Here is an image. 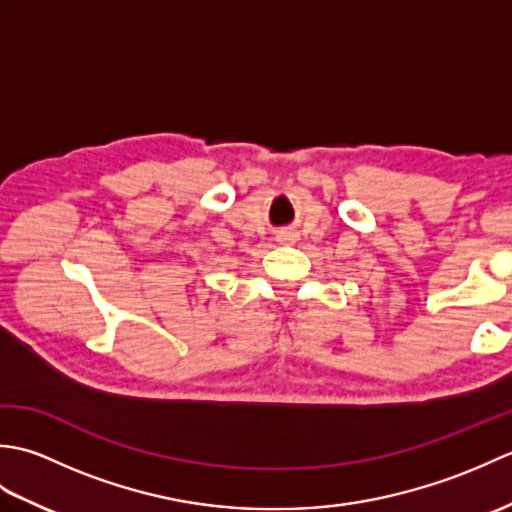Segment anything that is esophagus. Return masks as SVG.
<instances>
[{"label":"esophagus","instance_id":"1","mask_svg":"<svg viewBox=\"0 0 512 512\" xmlns=\"http://www.w3.org/2000/svg\"><path fill=\"white\" fill-rule=\"evenodd\" d=\"M295 239H297L295 231H281V235H279V242H284V244H292Z\"/></svg>","mask_w":512,"mask_h":512}]
</instances>
